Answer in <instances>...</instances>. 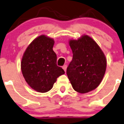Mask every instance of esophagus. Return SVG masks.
<instances>
[{
    "label": "esophagus",
    "instance_id": "1",
    "mask_svg": "<svg viewBox=\"0 0 124 124\" xmlns=\"http://www.w3.org/2000/svg\"><path fill=\"white\" fill-rule=\"evenodd\" d=\"M62 68H63V69L64 70V71H66V69H67V65H64L63 66H62Z\"/></svg>",
    "mask_w": 124,
    "mask_h": 124
}]
</instances>
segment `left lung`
Masks as SVG:
<instances>
[{"instance_id":"left-lung-1","label":"left lung","mask_w":124,"mask_h":124,"mask_svg":"<svg viewBox=\"0 0 124 124\" xmlns=\"http://www.w3.org/2000/svg\"><path fill=\"white\" fill-rule=\"evenodd\" d=\"M72 60L67 68V75L74 90L86 93L96 88L102 81L106 60L100 47L88 36L71 40Z\"/></svg>"}]
</instances>
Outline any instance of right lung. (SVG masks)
<instances>
[{
    "label": "right lung",
    "mask_w": 124,
    "mask_h": 124,
    "mask_svg": "<svg viewBox=\"0 0 124 124\" xmlns=\"http://www.w3.org/2000/svg\"><path fill=\"white\" fill-rule=\"evenodd\" d=\"M53 45V39L44 35L39 36L27 47L22 58L24 78L31 88L41 93L51 90L57 78L65 73L57 65Z\"/></svg>",
    "instance_id": "right-lung-1"
}]
</instances>
